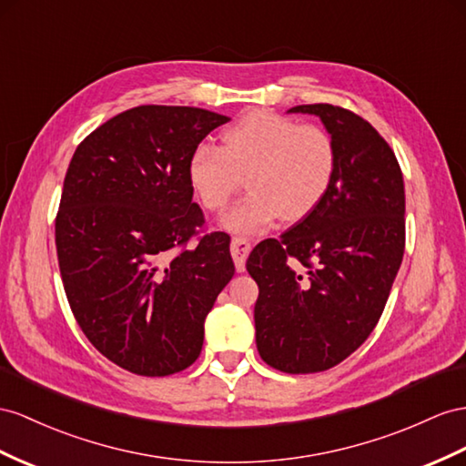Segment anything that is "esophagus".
<instances>
[{
	"label": "esophagus",
	"mask_w": 466,
	"mask_h": 466,
	"mask_svg": "<svg viewBox=\"0 0 466 466\" xmlns=\"http://www.w3.org/2000/svg\"><path fill=\"white\" fill-rule=\"evenodd\" d=\"M249 249H252V246H249V242L246 240V238H234V240H232L230 252H232V258H234L236 271H244L246 269V258L249 254Z\"/></svg>",
	"instance_id": "esophagus-1"
}]
</instances>
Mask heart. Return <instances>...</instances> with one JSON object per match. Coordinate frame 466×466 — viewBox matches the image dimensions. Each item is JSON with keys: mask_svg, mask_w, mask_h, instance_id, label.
<instances>
[{"mask_svg": "<svg viewBox=\"0 0 466 466\" xmlns=\"http://www.w3.org/2000/svg\"><path fill=\"white\" fill-rule=\"evenodd\" d=\"M337 143L327 129L269 110H254L226 127L220 149L198 146L187 163L190 190L210 212L222 210L246 177L249 193L220 224L258 234L279 217L299 222L320 207L335 183Z\"/></svg>", "mask_w": 466, "mask_h": 466, "instance_id": "obj_1", "label": "heart"}]
</instances>
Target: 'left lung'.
<instances>
[{
  "mask_svg": "<svg viewBox=\"0 0 466 466\" xmlns=\"http://www.w3.org/2000/svg\"><path fill=\"white\" fill-rule=\"evenodd\" d=\"M319 116L339 167L320 207L259 242L246 269L261 360L288 374L323 372L370 337L384 311L405 248V190L391 147L364 117L330 104L295 106Z\"/></svg>",
  "mask_w": 466,
  "mask_h": 466,
  "instance_id": "1",
  "label": "left lung"
}]
</instances>
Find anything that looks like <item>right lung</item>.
I'll return each mask as SVG.
<instances>
[{"label":"right lung","mask_w":466,"mask_h":466,"mask_svg":"<svg viewBox=\"0 0 466 466\" xmlns=\"http://www.w3.org/2000/svg\"><path fill=\"white\" fill-rule=\"evenodd\" d=\"M228 116L190 106H137L76 147L55 222L56 256L76 323L131 374L193 364L205 319L234 276L230 236L210 232L187 163Z\"/></svg>","instance_id":"1"}]
</instances>
